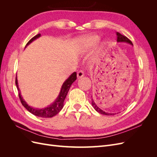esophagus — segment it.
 I'll return each instance as SVG.
<instances>
[{"label":"esophagus","instance_id":"34e87169","mask_svg":"<svg viewBox=\"0 0 157 157\" xmlns=\"http://www.w3.org/2000/svg\"><path fill=\"white\" fill-rule=\"evenodd\" d=\"M84 76V71L82 70H80L77 73V78H80Z\"/></svg>","mask_w":157,"mask_h":157}]
</instances>
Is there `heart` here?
Returning <instances> with one entry per match:
<instances>
[{
    "mask_svg": "<svg viewBox=\"0 0 157 157\" xmlns=\"http://www.w3.org/2000/svg\"><path fill=\"white\" fill-rule=\"evenodd\" d=\"M99 40V36L96 35H90L84 36L80 39L78 46L80 52H84L90 49Z\"/></svg>",
    "mask_w": 157,
    "mask_h": 157,
    "instance_id": "1",
    "label": "heart"
}]
</instances>
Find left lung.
<instances>
[{
  "mask_svg": "<svg viewBox=\"0 0 157 157\" xmlns=\"http://www.w3.org/2000/svg\"><path fill=\"white\" fill-rule=\"evenodd\" d=\"M117 41L118 42H126V43H128V44H130L131 45L133 46V44L132 42L128 39V38L125 36H123L122 35H121V33L117 32ZM92 107L94 108L95 110H96L97 112L99 113L102 114V115H115V113H107V112H105L103 111L102 109H101L100 108H99L96 103H95L94 99L92 98ZM116 114V113H115Z\"/></svg>",
  "mask_w": 157,
  "mask_h": 157,
  "instance_id": "obj_1",
  "label": "left lung"
}]
</instances>
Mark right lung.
Here are the masks:
<instances>
[{"mask_svg":"<svg viewBox=\"0 0 157 157\" xmlns=\"http://www.w3.org/2000/svg\"><path fill=\"white\" fill-rule=\"evenodd\" d=\"M40 36H41L40 34H38L34 37H33L32 39L27 42L25 47H27L29 44H31L33 41H34L35 40L37 39L38 38H39ZM76 79H77V73L74 72L69 76L67 80H65V81L62 84V86L61 88L59 94L58 95V98L56 99V100L52 104H50V105L47 106L46 107L40 108V109L35 108L30 106L29 105H28V103L24 100V99H23V97L21 95L20 90L19 88L17 76L16 78V84L19 91V97H20V101L23 107L26 108V109H27V110L29 111L31 113H32L33 115H34L36 117H39L42 118H51L52 117L56 115L57 114H58L61 109H62L63 107L64 100L66 96H67V94L69 92V88L71 86V84L75 81Z\"/></svg>","mask_w":157,"mask_h":157,"instance_id":"right-lung-1","label":"right lung"}]
</instances>
